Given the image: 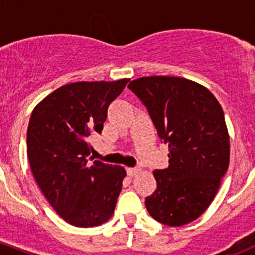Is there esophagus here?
I'll use <instances>...</instances> for the list:
<instances>
[{
  "instance_id": "obj_1",
  "label": "esophagus",
  "mask_w": 255,
  "mask_h": 255,
  "mask_svg": "<svg viewBox=\"0 0 255 255\" xmlns=\"http://www.w3.org/2000/svg\"><path fill=\"white\" fill-rule=\"evenodd\" d=\"M139 171H140L139 168H128L127 169V174L129 177L138 175V174H139Z\"/></svg>"
}]
</instances>
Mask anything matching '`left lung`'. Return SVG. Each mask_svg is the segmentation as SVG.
<instances>
[{
	"label": "left lung",
	"instance_id": "left-lung-1",
	"mask_svg": "<svg viewBox=\"0 0 255 255\" xmlns=\"http://www.w3.org/2000/svg\"><path fill=\"white\" fill-rule=\"evenodd\" d=\"M128 87L169 146V166L154 170L156 190L145 199L146 210L163 225H187L213 201L230 164L222 107L210 90L184 78L145 76Z\"/></svg>",
	"mask_w": 255,
	"mask_h": 255
}]
</instances>
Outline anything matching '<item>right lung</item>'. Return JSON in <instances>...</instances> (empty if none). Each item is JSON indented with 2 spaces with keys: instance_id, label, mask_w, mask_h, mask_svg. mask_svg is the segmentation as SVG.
<instances>
[{
  "instance_id": "right-lung-1",
  "label": "right lung",
  "mask_w": 255,
  "mask_h": 255,
  "mask_svg": "<svg viewBox=\"0 0 255 255\" xmlns=\"http://www.w3.org/2000/svg\"><path fill=\"white\" fill-rule=\"evenodd\" d=\"M128 81L64 85L30 116L27 154L33 176L55 212L75 227H96L115 212L126 170L94 160L89 140L102 132L109 106Z\"/></svg>"
}]
</instances>
